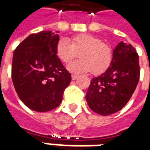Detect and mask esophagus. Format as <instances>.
I'll list each match as a JSON object with an SVG mask.
<instances>
[{"mask_svg":"<svg viewBox=\"0 0 150 150\" xmlns=\"http://www.w3.org/2000/svg\"><path fill=\"white\" fill-rule=\"evenodd\" d=\"M78 78V75H71V79L72 80H75L76 79Z\"/></svg>","mask_w":150,"mask_h":150,"instance_id":"esophagus-1","label":"esophagus"}]
</instances>
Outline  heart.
I'll use <instances>...</instances> for the list:
<instances>
[{"instance_id": "obj_1", "label": "heart", "mask_w": 150, "mask_h": 150, "mask_svg": "<svg viewBox=\"0 0 150 150\" xmlns=\"http://www.w3.org/2000/svg\"><path fill=\"white\" fill-rule=\"evenodd\" d=\"M75 51L79 59L67 66L69 71L80 74L91 71L94 75L104 72L112 59V50L100 38L90 34H79L73 38L71 43L61 38L56 46L57 56L62 62L68 63L75 58Z\"/></svg>"}]
</instances>
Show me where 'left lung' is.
<instances>
[{
	"label": "left lung",
	"instance_id": "left-lung-1",
	"mask_svg": "<svg viewBox=\"0 0 150 150\" xmlns=\"http://www.w3.org/2000/svg\"><path fill=\"white\" fill-rule=\"evenodd\" d=\"M139 77V57L135 48L130 43L120 42L113 49L107 70L91 79L86 94L88 106L102 116L121 110L132 97Z\"/></svg>",
	"mask_w": 150,
	"mask_h": 150
}]
</instances>
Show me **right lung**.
Masks as SVG:
<instances>
[{
    "label": "right lung",
    "mask_w": 150,
    "mask_h": 150,
    "mask_svg": "<svg viewBox=\"0 0 150 150\" xmlns=\"http://www.w3.org/2000/svg\"><path fill=\"white\" fill-rule=\"evenodd\" d=\"M57 32L29 35L13 52L12 80L18 96L29 108L48 112L59 106L71 76L57 57Z\"/></svg>",
    "instance_id": "1"
}]
</instances>
